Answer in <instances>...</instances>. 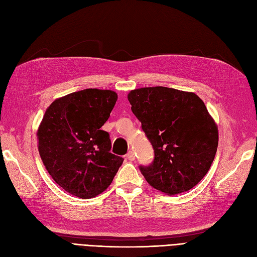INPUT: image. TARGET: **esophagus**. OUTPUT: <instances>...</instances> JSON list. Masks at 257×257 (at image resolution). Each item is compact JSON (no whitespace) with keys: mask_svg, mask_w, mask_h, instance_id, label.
Masks as SVG:
<instances>
[{"mask_svg":"<svg viewBox=\"0 0 257 257\" xmlns=\"http://www.w3.org/2000/svg\"><path fill=\"white\" fill-rule=\"evenodd\" d=\"M126 158H127V160H130V161H134V160H135V154H134V152H133V151H130V152L126 154Z\"/></svg>","mask_w":257,"mask_h":257,"instance_id":"obj_1","label":"esophagus"}]
</instances>
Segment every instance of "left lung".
<instances>
[{
    "label": "left lung",
    "mask_w": 257,
    "mask_h": 257,
    "mask_svg": "<svg viewBox=\"0 0 257 257\" xmlns=\"http://www.w3.org/2000/svg\"><path fill=\"white\" fill-rule=\"evenodd\" d=\"M127 98L154 149L152 164L141 166L147 182L167 195L194 188L211 167L219 144L203 99L166 87L132 90Z\"/></svg>",
    "instance_id": "1"
}]
</instances>
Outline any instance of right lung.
Masks as SVG:
<instances>
[{"label": "right lung", "mask_w": 257, "mask_h": 257, "mask_svg": "<svg viewBox=\"0 0 257 257\" xmlns=\"http://www.w3.org/2000/svg\"><path fill=\"white\" fill-rule=\"evenodd\" d=\"M118 95L85 89L53 100L37 128L42 161L57 184L74 196L93 198L113 180L123 159L110 153L109 134L100 130Z\"/></svg>", "instance_id": "add662e5"}]
</instances>
